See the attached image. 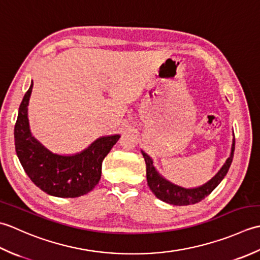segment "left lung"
Masks as SVG:
<instances>
[{"label":"left lung","instance_id":"obj_1","mask_svg":"<svg viewBox=\"0 0 260 260\" xmlns=\"http://www.w3.org/2000/svg\"><path fill=\"white\" fill-rule=\"evenodd\" d=\"M234 152L235 135L234 139H232L230 156L228 157V159L223 164V166L220 168V171L216 173L209 182L201 185V186L186 188L174 184L171 181H168L167 178L164 177L162 175L157 171L156 167L153 166L152 158L144 150H141L142 156H144L146 161L148 186L151 189V192L156 195L157 199H159L162 202H166L173 205H189L199 203L200 201H202L203 199L208 197L209 194H211L212 190L222 182V179L224 178L228 171H229L232 162V158H234Z\"/></svg>","mask_w":260,"mask_h":260}]
</instances>
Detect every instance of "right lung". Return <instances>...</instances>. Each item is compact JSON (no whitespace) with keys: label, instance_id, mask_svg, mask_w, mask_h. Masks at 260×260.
Segmentation results:
<instances>
[{"label":"right lung","instance_id":"1","mask_svg":"<svg viewBox=\"0 0 260 260\" xmlns=\"http://www.w3.org/2000/svg\"><path fill=\"white\" fill-rule=\"evenodd\" d=\"M34 82L20 104L14 125L15 151L24 172L41 190L56 198H78L96 186L102 162L120 135L103 136L85 149L73 155H59L45 147L30 130L28 107Z\"/></svg>","mask_w":260,"mask_h":260}]
</instances>
